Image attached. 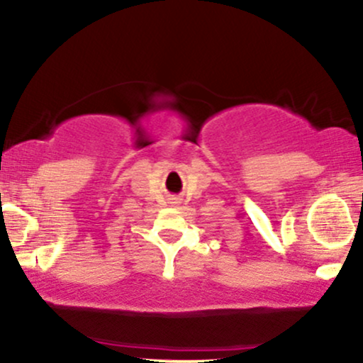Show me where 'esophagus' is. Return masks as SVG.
I'll use <instances>...</instances> for the list:
<instances>
[{
    "mask_svg": "<svg viewBox=\"0 0 363 363\" xmlns=\"http://www.w3.org/2000/svg\"><path fill=\"white\" fill-rule=\"evenodd\" d=\"M174 203H179V201H174Z\"/></svg>",
    "mask_w": 363,
    "mask_h": 363,
    "instance_id": "obj_1",
    "label": "esophagus"
}]
</instances>
